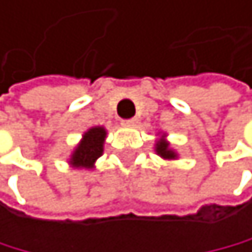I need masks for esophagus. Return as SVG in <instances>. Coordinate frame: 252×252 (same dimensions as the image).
<instances>
[{"mask_svg":"<svg viewBox=\"0 0 252 252\" xmlns=\"http://www.w3.org/2000/svg\"><path fill=\"white\" fill-rule=\"evenodd\" d=\"M136 122H138V121H136L135 117H133V119H125V121H122L124 125H135Z\"/></svg>","mask_w":252,"mask_h":252,"instance_id":"1","label":"esophagus"}]
</instances>
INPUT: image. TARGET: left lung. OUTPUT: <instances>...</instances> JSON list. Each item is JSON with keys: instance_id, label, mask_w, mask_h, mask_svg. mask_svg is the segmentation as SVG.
Instances as JSON below:
<instances>
[{"instance_id": "8db88e82", "label": "left lung", "mask_w": 252, "mask_h": 252, "mask_svg": "<svg viewBox=\"0 0 252 252\" xmlns=\"http://www.w3.org/2000/svg\"><path fill=\"white\" fill-rule=\"evenodd\" d=\"M156 153L159 154V156H162L164 159H174L175 158V153L169 148V143H165L164 140H160L156 145Z\"/></svg>"}]
</instances>
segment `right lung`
Segmentation results:
<instances>
[{"label":"right lung","instance_id":"right-lung-1","mask_svg":"<svg viewBox=\"0 0 252 252\" xmlns=\"http://www.w3.org/2000/svg\"><path fill=\"white\" fill-rule=\"evenodd\" d=\"M106 138V130L103 127L90 128L83 135V140L72 154L70 162L75 167H93L94 160L103 154V143Z\"/></svg>","mask_w":252,"mask_h":252}]
</instances>
